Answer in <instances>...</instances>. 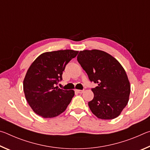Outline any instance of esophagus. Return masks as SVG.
Segmentation results:
<instances>
[{
	"label": "esophagus",
	"mask_w": 150,
	"mask_h": 150,
	"mask_svg": "<svg viewBox=\"0 0 150 150\" xmlns=\"http://www.w3.org/2000/svg\"><path fill=\"white\" fill-rule=\"evenodd\" d=\"M75 91H76V92H77V93H79V94H82L83 93V91H83V90H75Z\"/></svg>",
	"instance_id": "esophagus-1"
}]
</instances>
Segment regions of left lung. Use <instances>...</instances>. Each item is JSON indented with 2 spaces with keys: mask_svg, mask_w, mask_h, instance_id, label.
<instances>
[{
  "mask_svg": "<svg viewBox=\"0 0 150 150\" xmlns=\"http://www.w3.org/2000/svg\"><path fill=\"white\" fill-rule=\"evenodd\" d=\"M77 61L91 82L94 98L88 102L96 117L111 120L120 115L129 100L130 85L122 66L115 57L101 50L81 51Z\"/></svg>",
  "mask_w": 150,
  "mask_h": 150,
  "instance_id": "8db88e82",
  "label": "left lung"
}]
</instances>
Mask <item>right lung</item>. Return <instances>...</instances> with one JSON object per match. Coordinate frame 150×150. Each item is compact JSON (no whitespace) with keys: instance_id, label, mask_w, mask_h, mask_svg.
<instances>
[{"instance_id":"add662e5","label":"right lung","mask_w":150,"mask_h":150,"mask_svg":"<svg viewBox=\"0 0 150 150\" xmlns=\"http://www.w3.org/2000/svg\"><path fill=\"white\" fill-rule=\"evenodd\" d=\"M77 51L65 50L45 52L30 65L25 76V97L35 113L54 118L63 112L75 95L73 90H63L57 85L62 80L66 65L77 56Z\"/></svg>"}]
</instances>
